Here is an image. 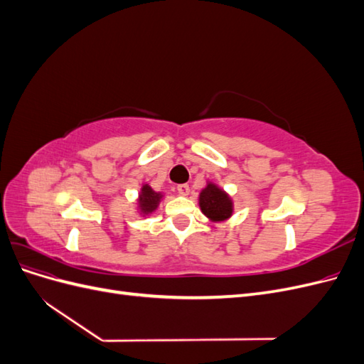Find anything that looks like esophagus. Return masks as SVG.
<instances>
[{
	"instance_id": "esophagus-1",
	"label": "esophagus",
	"mask_w": 364,
	"mask_h": 364,
	"mask_svg": "<svg viewBox=\"0 0 364 364\" xmlns=\"http://www.w3.org/2000/svg\"><path fill=\"white\" fill-rule=\"evenodd\" d=\"M178 193L181 196H188L190 194V185L188 183H181L178 185Z\"/></svg>"
}]
</instances>
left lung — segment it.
I'll return each mask as SVG.
<instances>
[{
  "label": "left lung",
  "mask_w": 364,
  "mask_h": 364,
  "mask_svg": "<svg viewBox=\"0 0 364 364\" xmlns=\"http://www.w3.org/2000/svg\"><path fill=\"white\" fill-rule=\"evenodd\" d=\"M202 213L213 222H225L234 213V202L229 194L214 182H208L199 196Z\"/></svg>",
  "instance_id": "left-lung-1"
}]
</instances>
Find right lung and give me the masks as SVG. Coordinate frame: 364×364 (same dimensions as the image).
Returning <instances> with one entry per match:
<instances>
[{
    "mask_svg": "<svg viewBox=\"0 0 364 364\" xmlns=\"http://www.w3.org/2000/svg\"><path fill=\"white\" fill-rule=\"evenodd\" d=\"M162 193H158L151 188L149 183H144L141 186V191L138 196V209L142 217H146L151 213H155L161 200H162Z\"/></svg>",
    "mask_w": 364,
    "mask_h": 364,
    "instance_id": "obj_1",
    "label": "right lung"
}]
</instances>
